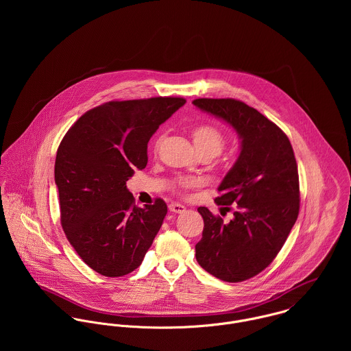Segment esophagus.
I'll use <instances>...</instances> for the list:
<instances>
[{"label":"esophagus","instance_id":"esophagus-1","mask_svg":"<svg viewBox=\"0 0 351 351\" xmlns=\"http://www.w3.org/2000/svg\"><path fill=\"white\" fill-rule=\"evenodd\" d=\"M169 209H170V212H173V213H184V212L186 210V208H185L184 205L177 204V202L170 204V205H169Z\"/></svg>","mask_w":351,"mask_h":351}]
</instances>
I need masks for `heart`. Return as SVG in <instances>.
Segmentation results:
<instances>
[{
	"label": "heart",
	"instance_id": "obj_1",
	"mask_svg": "<svg viewBox=\"0 0 351 351\" xmlns=\"http://www.w3.org/2000/svg\"><path fill=\"white\" fill-rule=\"evenodd\" d=\"M192 138H193V143H195L196 149L200 154H210L213 156H217L227 143V138H226L224 132L210 124H202V125L196 127L192 131ZM162 141H163V138H159L155 142V150H158L160 147ZM196 185H197L196 181L189 180V181H184L180 185V189L188 191V189L195 188Z\"/></svg>",
	"mask_w": 351,
	"mask_h": 351
}]
</instances>
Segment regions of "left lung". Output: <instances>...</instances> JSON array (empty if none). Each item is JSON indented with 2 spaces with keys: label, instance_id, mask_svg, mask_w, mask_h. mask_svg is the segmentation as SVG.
<instances>
[{
  "label": "left lung",
  "instance_id": "8db88e82",
  "mask_svg": "<svg viewBox=\"0 0 351 351\" xmlns=\"http://www.w3.org/2000/svg\"><path fill=\"white\" fill-rule=\"evenodd\" d=\"M193 104L230 124L241 138V154L219 185L216 204L234 219L200 206L204 219L196 259L209 274L241 282L266 269L282 249L300 209L299 171L288 136L247 104L234 99H197Z\"/></svg>",
  "mask_w": 351,
  "mask_h": 351
}]
</instances>
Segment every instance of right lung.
Instances as JSON below:
<instances>
[{"label": "right lung", "mask_w": 351, "mask_h": 351, "mask_svg": "<svg viewBox=\"0 0 351 351\" xmlns=\"http://www.w3.org/2000/svg\"><path fill=\"white\" fill-rule=\"evenodd\" d=\"M185 99L109 101L82 114L55 159L60 223L82 261L105 277L141 266L167 213L156 199L139 208L125 182L147 165L154 132Z\"/></svg>", "instance_id": "right-lung-1"}]
</instances>
